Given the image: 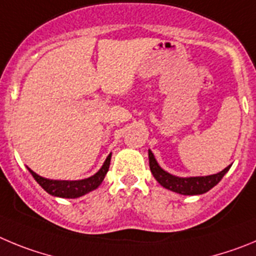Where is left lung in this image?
<instances>
[{"label": "left lung", "mask_w": 256, "mask_h": 256, "mask_svg": "<svg viewBox=\"0 0 256 256\" xmlns=\"http://www.w3.org/2000/svg\"><path fill=\"white\" fill-rule=\"evenodd\" d=\"M149 167L153 174L154 178L168 190L178 192L182 195H200L204 194L206 191L210 190L212 188L220 182L222 177L227 174L231 166L226 167L223 171L220 174H210V176H202V177H176L174 174H168L164 170L160 167L154 158L153 153L149 150Z\"/></svg>", "instance_id": "obj_1"}]
</instances>
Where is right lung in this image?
<instances>
[{
    "mask_svg": "<svg viewBox=\"0 0 256 256\" xmlns=\"http://www.w3.org/2000/svg\"><path fill=\"white\" fill-rule=\"evenodd\" d=\"M111 156H107L106 162L103 163L102 168L100 171L96 172L94 176L89 177V178L85 180H79V181H60V180H50L44 178V177L39 176L36 172H33L30 168H28L29 172L32 174V176L34 177L36 182L42 186L48 194L54 195V196L58 198H68V199H75V198H79L85 195L89 191L96 190L98 186L102 184L103 178L107 174L108 168H110V163H111Z\"/></svg>",
    "mask_w": 256,
    "mask_h": 256,
    "instance_id": "1",
    "label": "right lung"
}]
</instances>
